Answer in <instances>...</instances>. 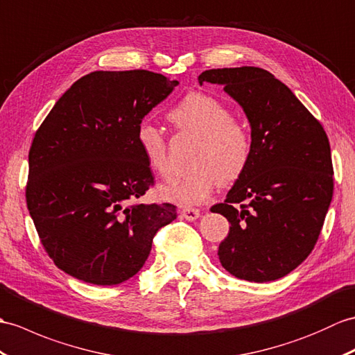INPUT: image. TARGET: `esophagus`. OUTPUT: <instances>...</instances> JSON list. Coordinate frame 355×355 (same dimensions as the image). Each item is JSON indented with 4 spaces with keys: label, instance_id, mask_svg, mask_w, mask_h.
Segmentation results:
<instances>
[{
    "label": "esophagus",
    "instance_id": "34e87169",
    "mask_svg": "<svg viewBox=\"0 0 355 355\" xmlns=\"http://www.w3.org/2000/svg\"><path fill=\"white\" fill-rule=\"evenodd\" d=\"M181 216L187 220H195L201 216V211L198 209H192V207H186L181 210Z\"/></svg>",
    "mask_w": 355,
    "mask_h": 355
}]
</instances>
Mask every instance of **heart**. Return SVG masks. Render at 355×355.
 I'll use <instances>...</instances> for the list:
<instances>
[{"label":"heart","mask_w":355,"mask_h":355,"mask_svg":"<svg viewBox=\"0 0 355 355\" xmlns=\"http://www.w3.org/2000/svg\"><path fill=\"white\" fill-rule=\"evenodd\" d=\"M169 121L178 131L200 136L192 164L193 169L162 189L164 200L181 205L200 204L216 186L230 184L246 171L252 154V136L243 122L234 119L233 110L202 92H191L169 112ZM137 145L155 174L168 180L172 166L164 133L151 122L137 128Z\"/></svg>","instance_id":"1"}]
</instances>
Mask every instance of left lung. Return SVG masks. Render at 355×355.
Wrapping results in <instances>:
<instances>
[{
  "instance_id": "1",
  "label": "left lung",
  "mask_w": 355,
  "mask_h": 355,
  "mask_svg": "<svg viewBox=\"0 0 355 355\" xmlns=\"http://www.w3.org/2000/svg\"><path fill=\"white\" fill-rule=\"evenodd\" d=\"M198 81L224 85L251 123L248 168L227 200L210 209L230 222L219 260L241 279L274 282L309 257L322 230L334 191L328 136L266 69H209Z\"/></svg>"
}]
</instances>
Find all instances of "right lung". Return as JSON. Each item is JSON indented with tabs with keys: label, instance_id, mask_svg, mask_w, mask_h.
I'll use <instances>...</instances> for the list:
<instances>
[{
	"label": "right lung",
	"instance_id": "add662e5",
	"mask_svg": "<svg viewBox=\"0 0 355 355\" xmlns=\"http://www.w3.org/2000/svg\"><path fill=\"white\" fill-rule=\"evenodd\" d=\"M178 81L157 72L95 71L77 80L40 123L28 153L26 200L54 265L113 286L137 274L174 204H142L154 186L137 128Z\"/></svg>",
	"mask_w": 355,
	"mask_h": 355
}]
</instances>
